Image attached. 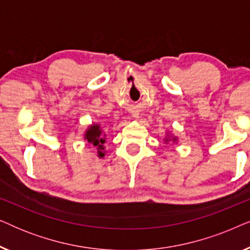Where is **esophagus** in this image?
<instances>
[{
  "label": "esophagus",
  "mask_w": 250,
  "mask_h": 250,
  "mask_svg": "<svg viewBox=\"0 0 250 250\" xmlns=\"http://www.w3.org/2000/svg\"><path fill=\"white\" fill-rule=\"evenodd\" d=\"M133 116H134L135 118H138L139 117V114H136V112H135V114H133Z\"/></svg>",
  "instance_id": "34e87169"
}]
</instances>
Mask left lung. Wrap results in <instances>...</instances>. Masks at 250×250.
<instances>
[{
  "mask_svg": "<svg viewBox=\"0 0 250 250\" xmlns=\"http://www.w3.org/2000/svg\"><path fill=\"white\" fill-rule=\"evenodd\" d=\"M169 140H170V139H169ZM175 140H176V138H174V139H173V141H175ZM167 141H168V138H167V139L165 140V142H167Z\"/></svg>",
  "mask_w": 250,
  "mask_h": 250,
  "instance_id": "obj_1",
  "label": "left lung"
}]
</instances>
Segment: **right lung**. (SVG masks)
Listing matches in <instances>:
<instances>
[{"mask_svg": "<svg viewBox=\"0 0 250 250\" xmlns=\"http://www.w3.org/2000/svg\"><path fill=\"white\" fill-rule=\"evenodd\" d=\"M84 139L87 140V142H90L94 146H98V156L104 157V142H105V134L102 133V129L100 125L93 124L91 125L86 132H85Z\"/></svg>", "mask_w": 250, "mask_h": 250, "instance_id": "1", "label": "right lung"}]
</instances>
